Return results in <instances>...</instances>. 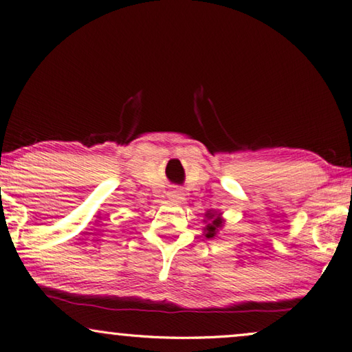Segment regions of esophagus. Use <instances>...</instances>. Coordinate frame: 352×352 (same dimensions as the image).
I'll use <instances>...</instances> for the list:
<instances>
[{
  "instance_id": "1",
  "label": "esophagus",
  "mask_w": 352,
  "mask_h": 352,
  "mask_svg": "<svg viewBox=\"0 0 352 352\" xmlns=\"http://www.w3.org/2000/svg\"><path fill=\"white\" fill-rule=\"evenodd\" d=\"M170 195L174 198H182V190H172Z\"/></svg>"
}]
</instances>
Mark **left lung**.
Returning <instances> with one entry per match:
<instances>
[{
  "label": "left lung",
  "instance_id": "obj_1",
  "mask_svg": "<svg viewBox=\"0 0 352 352\" xmlns=\"http://www.w3.org/2000/svg\"><path fill=\"white\" fill-rule=\"evenodd\" d=\"M214 217V214H209L208 215V219L210 220ZM221 228V220L220 219H215V220H212V223H208V226H206V229H204V231H206V237L208 239H214L215 235H217V232H219V229Z\"/></svg>",
  "mask_w": 352,
  "mask_h": 352
}]
</instances>
